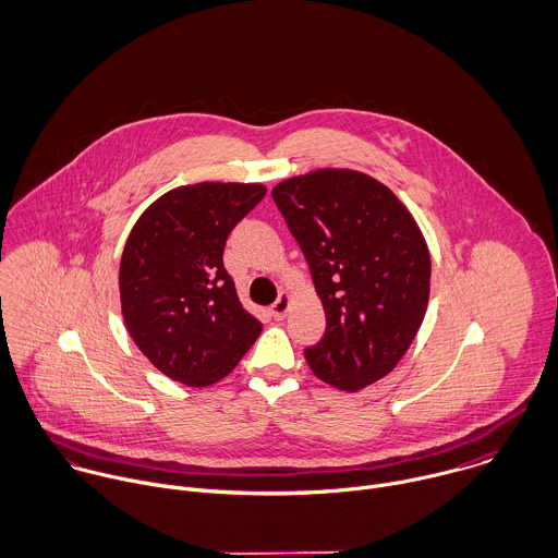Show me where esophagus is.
Here are the masks:
<instances>
[{"instance_id": "34e87169", "label": "esophagus", "mask_w": 558, "mask_h": 558, "mask_svg": "<svg viewBox=\"0 0 558 558\" xmlns=\"http://www.w3.org/2000/svg\"><path fill=\"white\" fill-rule=\"evenodd\" d=\"M288 307H290V294H288V292H281L279 299H277V301L272 303V307H270L272 318H275V320H281V318L286 316Z\"/></svg>"}]
</instances>
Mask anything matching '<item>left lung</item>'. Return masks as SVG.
Instances as JSON below:
<instances>
[{
    "label": "left lung",
    "instance_id": "1",
    "mask_svg": "<svg viewBox=\"0 0 558 558\" xmlns=\"http://www.w3.org/2000/svg\"><path fill=\"white\" fill-rule=\"evenodd\" d=\"M323 301L327 329L305 349L312 372L355 391L393 371L428 305L430 257L409 209L357 171L323 169L272 190Z\"/></svg>",
    "mask_w": 558,
    "mask_h": 558
}]
</instances>
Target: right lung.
<instances>
[{
    "instance_id": "1",
    "label": "right lung",
    "mask_w": 558,
    "mask_h": 558,
    "mask_svg": "<svg viewBox=\"0 0 558 558\" xmlns=\"http://www.w3.org/2000/svg\"><path fill=\"white\" fill-rule=\"evenodd\" d=\"M264 194L262 184L175 187L147 207L125 242L119 288L128 331L173 380H220L262 331L238 299L222 251Z\"/></svg>"
}]
</instances>
